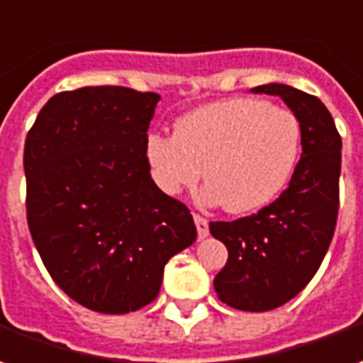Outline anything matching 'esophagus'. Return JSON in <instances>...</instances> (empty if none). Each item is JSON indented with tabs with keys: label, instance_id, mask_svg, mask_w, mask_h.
I'll return each mask as SVG.
<instances>
[{
	"label": "esophagus",
	"instance_id": "1",
	"mask_svg": "<svg viewBox=\"0 0 363 363\" xmlns=\"http://www.w3.org/2000/svg\"><path fill=\"white\" fill-rule=\"evenodd\" d=\"M194 224H196V230H199V238L204 240L208 235V220L200 216V214H194Z\"/></svg>",
	"mask_w": 363,
	"mask_h": 363
}]
</instances>
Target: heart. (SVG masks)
<instances>
[{
    "label": "heart",
    "mask_w": 363,
    "mask_h": 363,
    "mask_svg": "<svg viewBox=\"0 0 363 363\" xmlns=\"http://www.w3.org/2000/svg\"><path fill=\"white\" fill-rule=\"evenodd\" d=\"M301 123L289 110L253 98L202 106L182 116L173 138L151 133L145 163L169 196L196 184L204 206L250 214L277 199L295 173L301 155Z\"/></svg>",
    "instance_id": "b5f03b06"
}]
</instances>
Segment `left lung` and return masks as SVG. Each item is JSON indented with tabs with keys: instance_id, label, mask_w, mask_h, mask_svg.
I'll return each mask as SVG.
<instances>
[{
	"instance_id": "1",
	"label": "left lung",
	"mask_w": 363,
	"mask_h": 363,
	"mask_svg": "<svg viewBox=\"0 0 363 363\" xmlns=\"http://www.w3.org/2000/svg\"><path fill=\"white\" fill-rule=\"evenodd\" d=\"M252 92L279 96L291 108L303 131V155L275 202L234 222H210V234L228 247L224 269L214 277L218 298L238 311L265 313L298 295L328 252L338 218L342 139L316 96L287 84Z\"/></svg>"
}]
</instances>
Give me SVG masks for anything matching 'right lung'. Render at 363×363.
<instances>
[{"instance_id": "right-lung-1", "label": "right lung", "mask_w": 363, "mask_h": 363, "mask_svg": "<svg viewBox=\"0 0 363 363\" xmlns=\"http://www.w3.org/2000/svg\"><path fill=\"white\" fill-rule=\"evenodd\" d=\"M155 92L86 86L55 94L27 133V222L72 301L125 314L159 295L167 261L196 240L190 210L145 163Z\"/></svg>"}]
</instances>
